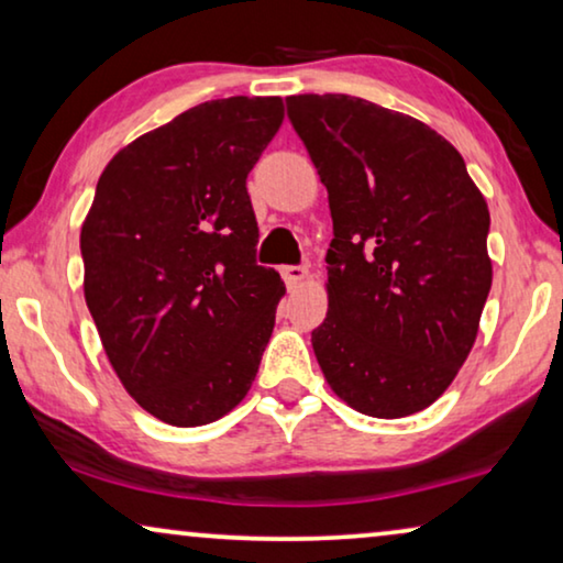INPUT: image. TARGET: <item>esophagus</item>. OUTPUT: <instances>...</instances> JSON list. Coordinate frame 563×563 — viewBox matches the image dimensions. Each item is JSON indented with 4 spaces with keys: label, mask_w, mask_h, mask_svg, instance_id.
Wrapping results in <instances>:
<instances>
[{
    "label": "esophagus",
    "mask_w": 563,
    "mask_h": 563,
    "mask_svg": "<svg viewBox=\"0 0 563 563\" xmlns=\"http://www.w3.org/2000/svg\"><path fill=\"white\" fill-rule=\"evenodd\" d=\"M282 276L287 282V287H297L307 279V268L305 266H282Z\"/></svg>",
    "instance_id": "esophagus-1"
}]
</instances>
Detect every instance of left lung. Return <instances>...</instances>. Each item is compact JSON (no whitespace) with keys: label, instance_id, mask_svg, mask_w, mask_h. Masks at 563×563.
Listing matches in <instances>:
<instances>
[{"label":"left lung","instance_id":"obj_1","mask_svg":"<svg viewBox=\"0 0 563 563\" xmlns=\"http://www.w3.org/2000/svg\"><path fill=\"white\" fill-rule=\"evenodd\" d=\"M328 189V314L312 349L330 389L372 418L426 410L476 341L492 287L489 210L453 145L349 95L287 97Z\"/></svg>","mask_w":563,"mask_h":563}]
</instances>
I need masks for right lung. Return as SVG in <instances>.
Returning a JSON list of instances; mask_svg holds the SVG:
<instances>
[{
  "mask_svg": "<svg viewBox=\"0 0 563 563\" xmlns=\"http://www.w3.org/2000/svg\"><path fill=\"white\" fill-rule=\"evenodd\" d=\"M279 97L197 104L122 148L81 228L84 297L104 353L153 418L195 428L249 395L284 282L256 264L249 172Z\"/></svg>",
  "mask_w": 563,
  "mask_h": 563,
  "instance_id": "add662e5",
  "label": "right lung"
}]
</instances>
